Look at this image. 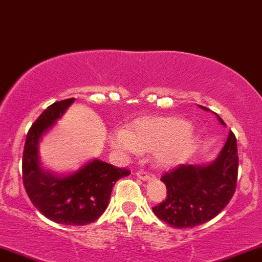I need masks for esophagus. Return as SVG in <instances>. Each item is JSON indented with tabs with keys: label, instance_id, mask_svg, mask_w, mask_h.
Listing matches in <instances>:
<instances>
[{
	"label": "esophagus",
	"instance_id": "obj_1",
	"mask_svg": "<svg viewBox=\"0 0 262 262\" xmlns=\"http://www.w3.org/2000/svg\"><path fill=\"white\" fill-rule=\"evenodd\" d=\"M136 175L139 179H141V180H148V179H151L152 173L148 172V171H145V170H140V171H137Z\"/></svg>",
	"mask_w": 262,
	"mask_h": 262
}]
</instances>
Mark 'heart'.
Wrapping results in <instances>:
<instances>
[{
  "label": "heart",
  "instance_id": "b5f03b06",
  "mask_svg": "<svg viewBox=\"0 0 262 262\" xmlns=\"http://www.w3.org/2000/svg\"><path fill=\"white\" fill-rule=\"evenodd\" d=\"M198 142L188 122L179 117H141L134 121L130 130L116 132L111 139L114 147L126 152L154 151L162 166L186 161Z\"/></svg>",
  "mask_w": 262,
  "mask_h": 262
}]
</instances>
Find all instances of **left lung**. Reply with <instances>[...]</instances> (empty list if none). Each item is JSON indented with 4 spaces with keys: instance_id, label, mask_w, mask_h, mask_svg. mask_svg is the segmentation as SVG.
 I'll return each mask as SVG.
<instances>
[{
    "instance_id": "8db88e82",
    "label": "left lung",
    "mask_w": 262,
    "mask_h": 262,
    "mask_svg": "<svg viewBox=\"0 0 262 262\" xmlns=\"http://www.w3.org/2000/svg\"><path fill=\"white\" fill-rule=\"evenodd\" d=\"M216 116L225 125L221 117ZM237 172V143L233 132H230L221 154L212 164L179 165L162 175L167 193L161 204L152 207L154 213L177 229L195 227L212 220L232 199Z\"/></svg>"
}]
</instances>
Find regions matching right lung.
Wrapping results in <instances>:
<instances>
[{
	"label": "right lung",
	"mask_w": 262,
	"mask_h": 262,
	"mask_svg": "<svg viewBox=\"0 0 262 262\" xmlns=\"http://www.w3.org/2000/svg\"><path fill=\"white\" fill-rule=\"evenodd\" d=\"M75 98L52 103L32 123L26 136L22 156V181L33 206L57 224L82 226L96 221L108 205L117 180L130 170L94 160L66 176L42 170L38 162V142L64 114Z\"/></svg>",
	"instance_id": "obj_1"
}]
</instances>
